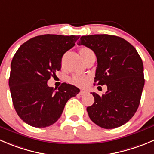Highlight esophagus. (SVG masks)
I'll list each match as a JSON object with an SVG mask.
<instances>
[{
	"instance_id": "obj_1",
	"label": "esophagus",
	"mask_w": 154,
	"mask_h": 154,
	"mask_svg": "<svg viewBox=\"0 0 154 154\" xmlns=\"http://www.w3.org/2000/svg\"><path fill=\"white\" fill-rule=\"evenodd\" d=\"M85 93H86V91H84V90H81V91H80V93H79V94H81V95H83V94H84Z\"/></svg>"
}]
</instances>
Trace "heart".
Segmentation results:
<instances>
[{
  "mask_svg": "<svg viewBox=\"0 0 154 154\" xmlns=\"http://www.w3.org/2000/svg\"><path fill=\"white\" fill-rule=\"evenodd\" d=\"M91 50L88 49L87 48H82L80 50V53L87 52V51H90ZM88 80H89V77L87 76H80V75H74L73 77H70L68 81L72 85L77 86H86V83H88Z\"/></svg>",
  "mask_w": 154,
  "mask_h": 154,
  "instance_id": "obj_1",
  "label": "heart"
}]
</instances>
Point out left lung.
<instances>
[{"instance_id": "left-lung-1", "label": "left lung", "mask_w": 154, "mask_h": 154, "mask_svg": "<svg viewBox=\"0 0 154 154\" xmlns=\"http://www.w3.org/2000/svg\"><path fill=\"white\" fill-rule=\"evenodd\" d=\"M78 45L94 51L97 63L94 82L107 86L102 95L91 92L94 102L86 109L90 119L105 129L124 125L134 116L140 103L144 85L140 56L125 39L107 34L83 35Z\"/></svg>"}]
</instances>
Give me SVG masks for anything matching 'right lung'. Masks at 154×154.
I'll use <instances>...</instances> for the list:
<instances>
[{
	"label": "right lung",
	"instance_id": "1",
	"mask_svg": "<svg viewBox=\"0 0 154 154\" xmlns=\"http://www.w3.org/2000/svg\"><path fill=\"white\" fill-rule=\"evenodd\" d=\"M78 35L46 34L21 45L11 63L9 86L12 103L21 120L34 127L52 125L66 103L80 89L63 83L56 88L48 80L61 68L63 54L75 45Z\"/></svg>",
	"mask_w": 154,
	"mask_h": 154
}]
</instances>
